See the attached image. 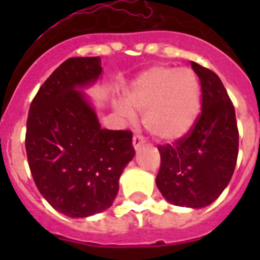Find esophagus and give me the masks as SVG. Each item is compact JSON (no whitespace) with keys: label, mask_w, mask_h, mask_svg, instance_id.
Masks as SVG:
<instances>
[{"label":"esophagus","mask_w":260,"mask_h":260,"mask_svg":"<svg viewBox=\"0 0 260 260\" xmlns=\"http://www.w3.org/2000/svg\"><path fill=\"white\" fill-rule=\"evenodd\" d=\"M144 142H146V139H144L143 135L141 134H135L134 138H133V144H134L135 150H138L142 144H144Z\"/></svg>","instance_id":"esophagus-1"}]
</instances>
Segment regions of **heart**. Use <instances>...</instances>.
I'll return each instance as SVG.
<instances>
[{"mask_svg": "<svg viewBox=\"0 0 260 260\" xmlns=\"http://www.w3.org/2000/svg\"><path fill=\"white\" fill-rule=\"evenodd\" d=\"M121 108L128 118L144 113V126L161 141H177L190 132L201 110V82L191 69L157 65L142 73Z\"/></svg>", "mask_w": 260, "mask_h": 260, "instance_id": "1", "label": "heart"}]
</instances>
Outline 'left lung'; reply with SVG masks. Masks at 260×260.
Instances as JSON below:
<instances>
[{
	"label": "left lung",
	"mask_w": 260,
	"mask_h": 260,
	"mask_svg": "<svg viewBox=\"0 0 260 260\" xmlns=\"http://www.w3.org/2000/svg\"><path fill=\"white\" fill-rule=\"evenodd\" d=\"M202 112L190 132L173 144L157 146L161 164L156 185L168 202L202 208L228 186L238 156V127L233 103L220 78L197 62Z\"/></svg>",
	"instance_id": "8db88e82"
}]
</instances>
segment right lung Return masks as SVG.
<instances>
[{"instance_id":"obj_1","label":"right lung","mask_w":260,"mask_h":260,"mask_svg":"<svg viewBox=\"0 0 260 260\" xmlns=\"http://www.w3.org/2000/svg\"><path fill=\"white\" fill-rule=\"evenodd\" d=\"M99 57L66 59L29 105L26 152L40 194L54 210L87 217L112 206L118 178L134 157L133 133L100 127L78 87L102 74Z\"/></svg>"}]
</instances>
